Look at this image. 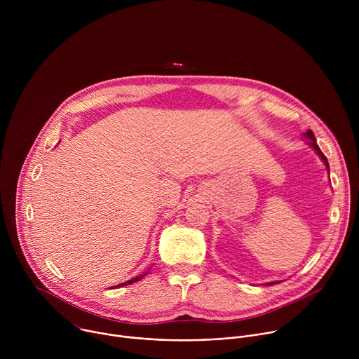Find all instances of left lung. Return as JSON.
Returning a JSON list of instances; mask_svg holds the SVG:
<instances>
[{"label": "left lung", "mask_w": 359, "mask_h": 359, "mask_svg": "<svg viewBox=\"0 0 359 359\" xmlns=\"http://www.w3.org/2000/svg\"><path fill=\"white\" fill-rule=\"evenodd\" d=\"M304 136L306 137V139H310V142H309V144L317 151V155L321 158V161L325 163V166H327V170L330 172V165H328V161H327V158L324 156V153L321 151V149L318 147V144H317V140H316V136H314V133H313V130H306L305 133H304ZM277 283H280V281H271V283H267V285H273V284H277Z\"/></svg>", "instance_id": "obj_1"}]
</instances>
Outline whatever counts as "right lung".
I'll use <instances>...</instances> for the list:
<instances>
[{"mask_svg": "<svg viewBox=\"0 0 359 359\" xmlns=\"http://www.w3.org/2000/svg\"><path fill=\"white\" fill-rule=\"evenodd\" d=\"M147 273H144V274H142V276H139V277H135V278H132V280H128V281H125V283H121V284H118V285H115L114 288H118V287H125V285H129V284H133V283H136V281H139L142 277H144Z\"/></svg>", "mask_w": 359, "mask_h": 359, "instance_id": "obj_1", "label": "right lung"}]
</instances>
